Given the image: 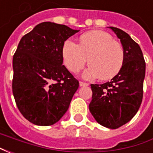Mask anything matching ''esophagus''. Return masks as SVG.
<instances>
[{
	"mask_svg": "<svg viewBox=\"0 0 153 153\" xmlns=\"http://www.w3.org/2000/svg\"><path fill=\"white\" fill-rule=\"evenodd\" d=\"M79 85L81 87H83V86H88V83H85V82H82V81H80L79 82Z\"/></svg>",
	"mask_w": 153,
	"mask_h": 153,
	"instance_id": "34e87169",
	"label": "esophagus"
}]
</instances>
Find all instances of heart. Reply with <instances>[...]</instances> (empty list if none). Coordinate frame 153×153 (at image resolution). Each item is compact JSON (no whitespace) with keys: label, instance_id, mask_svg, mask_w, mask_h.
<instances>
[{"label":"heart","instance_id":"heart-1","mask_svg":"<svg viewBox=\"0 0 153 153\" xmlns=\"http://www.w3.org/2000/svg\"><path fill=\"white\" fill-rule=\"evenodd\" d=\"M64 65L72 73H78L88 62L89 67L83 74L85 79H112L121 70L125 51L121 44L111 35L93 30L79 37V44L70 39L65 41L61 49Z\"/></svg>","mask_w":153,"mask_h":153}]
</instances>
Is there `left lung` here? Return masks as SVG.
Returning a JSON list of instances; mask_svg holds the SVG:
<instances>
[{"label": "left lung", "mask_w": 153, "mask_h": 153, "mask_svg": "<svg viewBox=\"0 0 153 153\" xmlns=\"http://www.w3.org/2000/svg\"><path fill=\"white\" fill-rule=\"evenodd\" d=\"M110 28L120 39L125 62L110 82L91 84L89 111L100 125L115 129L128 123L138 112L143 100L146 64L141 48L128 33L115 27Z\"/></svg>", "instance_id": "8db88e82"}]
</instances>
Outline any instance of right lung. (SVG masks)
I'll list each match as a JSON object with an SVG mask.
<instances>
[{"label": "right lung", "mask_w": 153, "mask_h": 153, "mask_svg": "<svg viewBox=\"0 0 153 153\" xmlns=\"http://www.w3.org/2000/svg\"><path fill=\"white\" fill-rule=\"evenodd\" d=\"M77 32L66 25L41 23L21 38L14 54L13 95L19 111L34 125L59 121L79 88L61 55L65 41Z\"/></svg>", "instance_id": "right-lung-1"}]
</instances>
